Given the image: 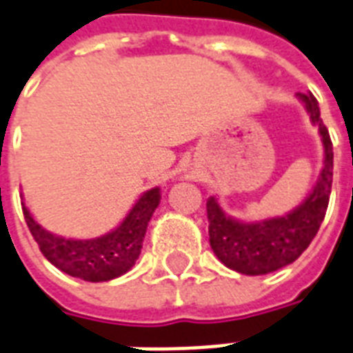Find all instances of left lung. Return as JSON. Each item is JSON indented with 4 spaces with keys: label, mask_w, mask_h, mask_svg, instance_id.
<instances>
[{
    "label": "left lung",
    "mask_w": 353,
    "mask_h": 353,
    "mask_svg": "<svg viewBox=\"0 0 353 353\" xmlns=\"http://www.w3.org/2000/svg\"><path fill=\"white\" fill-rule=\"evenodd\" d=\"M311 122L319 125L324 144V168L313 192L287 216L242 224L225 216L214 198L207 200L209 242L214 255L228 268L246 276H263L294 263L307 250L326 216L333 183V144L320 118L313 94H300Z\"/></svg>",
    "instance_id": "1"
}]
</instances>
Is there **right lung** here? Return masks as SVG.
I'll return each instance as SVG.
<instances>
[{"mask_svg":"<svg viewBox=\"0 0 353 353\" xmlns=\"http://www.w3.org/2000/svg\"><path fill=\"white\" fill-rule=\"evenodd\" d=\"M159 200H161L159 188L148 190L134 203L117 230L90 241H72V239L51 235L34 222L23 203H21V211L40 252L51 265H55L59 270H63L72 278L98 283L122 276L139 259L148 222L152 219L153 211L157 209Z\"/></svg>","mask_w":353,"mask_h":353,"instance_id":"1","label":"right lung"}]
</instances>
